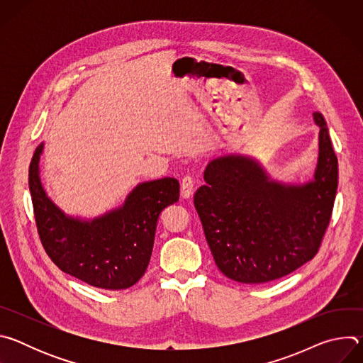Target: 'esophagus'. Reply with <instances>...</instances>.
<instances>
[{
  "label": "esophagus",
  "mask_w": 363,
  "mask_h": 363,
  "mask_svg": "<svg viewBox=\"0 0 363 363\" xmlns=\"http://www.w3.org/2000/svg\"><path fill=\"white\" fill-rule=\"evenodd\" d=\"M194 192V179L191 177H185L181 182V195L182 198H191Z\"/></svg>",
  "instance_id": "1"
}]
</instances>
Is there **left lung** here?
<instances>
[{
	"instance_id": "obj_1",
	"label": "left lung",
	"mask_w": 363,
	"mask_h": 363,
	"mask_svg": "<svg viewBox=\"0 0 363 363\" xmlns=\"http://www.w3.org/2000/svg\"><path fill=\"white\" fill-rule=\"evenodd\" d=\"M315 179L286 185L270 179L257 161L227 155L205 168L194 195L206 242L220 272L260 284L284 277L318 254L337 189V158L322 113Z\"/></svg>"
}]
</instances>
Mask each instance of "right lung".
<instances>
[{"label": "right lung", "mask_w": 363, "mask_h": 363, "mask_svg": "<svg viewBox=\"0 0 363 363\" xmlns=\"http://www.w3.org/2000/svg\"><path fill=\"white\" fill-rule=\"evenodd\" d=\"M37 146L28 186L37 231L47 255L62 272L99 289L123 290L145 274L160 214L179 199V182L162 178L139 184L118 210L84 221L66 216L40 181Z\"/></svg>", "instance_id": "1"}]
</instances>
